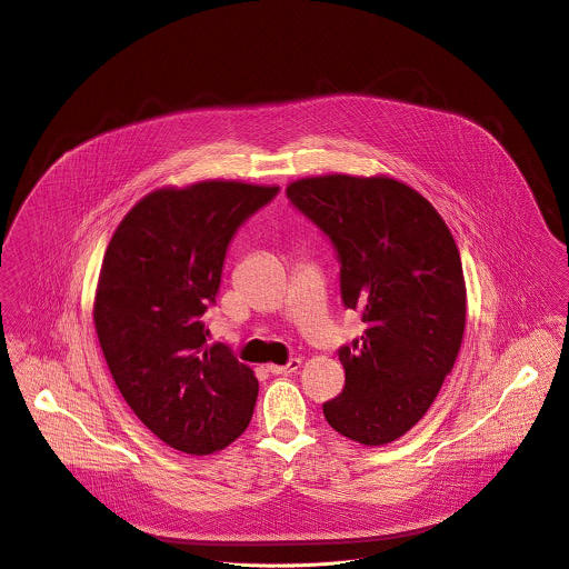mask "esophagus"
Listing matches in <instances>:
<instances>
[{
	"mask_svg": "<svg viewBox=\"0 0 569 569\" xmlns=\"http://www.w3.org/2000/svg\"><path fill=\"white\" fill-rule=\"evenodd\" d=\"M300 359H291L287 366H267V370L271 372V375H280V377H284V375H293V372H298V368H300Z\"/></svg>",
	"mask_w": 569,
	"mask_h": 569,
	"instance_id": "obj_1",
	"label": "esophagus"
}]
</instances>
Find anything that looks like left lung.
I'll use <instances>...</instances> for the list:
<instances>
[{
  "label": "left lung",
  "instance_id": "obj_1",
  "mask_svg": "<svg viewBox=\"0 0 569 569\" xmlns=\"http://www.w3.org/2000/svg\"><path fill=\"white\" fill-rule=\"evenodd\" d=\"M287 197L335 247L341 302L366 325L337 350L346 383L326 420L355 442L388 445L425 416L456 363L467 322L460 251L436 208L390 177H307Z\"/></svg>",
  "mask_w": 569,
  "mask_h": 569
}]
</instances>
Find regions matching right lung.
<instances>
[{"mask_svg": "<svg viewBox=\"0 0 569 569\" xmlns=\"http://www.w3.org/2000/svg\"><path fill=\"white\" fill-rule=\"evenodd\" d=\"M278 186L201 181L138 201L104 251L93 325L133 413L168 447L208 456L251 420L258 381L226 343H206L228 244Z\"/></svg>", "mask_w": 569, "mask_h": 569, "instance_id": "1", "label": "right lung"}]
</instances>
